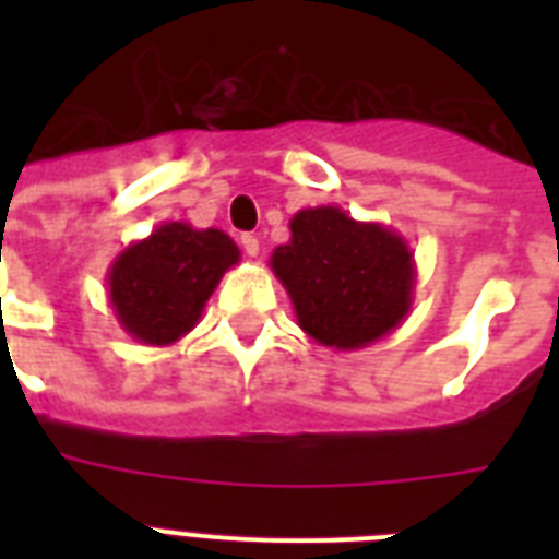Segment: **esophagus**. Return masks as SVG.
<instances>
[{
	"mask_svg": "<svg viewBox=\"0 0 559 559\" xmlns=\"http://www.w3.org/2000/svg\"><path fill=\"white\" fill-rule=\"evenodd\" d=\"M240 246H243V252L249 254V258H258V254H261V240H258L254 235L240 237Z\"/></svg>",
	"mask_w": 559,
	"mask_h": 559,
	"instance_id": "1",
	"label": "esophagus"
}]
</instances>
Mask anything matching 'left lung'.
I'll use <instances>...</instances> for the list:
<instances>
[{"label": "left lung", "instance_id": "obj_1", "mask_svg": "<svg viewBox=\"0 0 559 559\" xmlns=\"http://www.w3.org/2000/svg\"><path fill=\"white\" fill-rule=\"evenodd\" d=\"M298 328L324 348L359 350L389 336L415 301V252L382 223H359L340 205L289 219V240L270 258Z\"/></svg>", "mask_w": 559, "mask_h": 559}]
</instances>
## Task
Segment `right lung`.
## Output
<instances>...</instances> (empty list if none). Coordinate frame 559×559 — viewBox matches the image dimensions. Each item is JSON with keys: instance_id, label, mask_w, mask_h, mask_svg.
Masks as SVG:
<instances>
[{"instance_id": "right-lung-1", "label": "right lung", "mask_w": 559, "mask_h": 559, "mask_svg": "<svg viewBox=\"0 0 559 559\" xmlns=\"http://www.w3.org/2000/svg\"><path fill=\"white\" fill-rule=\"evenodd\" d=\"M240 249L219 228L162 223L109 263L107 296L118 324L135 342L165 348L193 331L219 278Z\"/></svg>"}]
</instances>
